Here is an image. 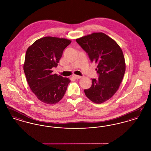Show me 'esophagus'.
<instances>
[{"label": "esophagus", "mask_w": 151, "mask_h": 151, "mask_svg": "<svg viewBox=\"0 0 151 151\" xmlns=\"http://www.w3.org/2000/svg\"><path fill=\"white\" fill-rule=\"evenodd\" d=\"M73 78H75V79H80L81 78V76H78V75H73Z\"/></svg>", "instance_id": "34e87169"}]
</instances>
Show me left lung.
<instances>
[{"mask_svg": "<svg viewBox=\"0 0 151 151\" xmlns=\"http://www.w3.org/2000/svg\"><path fill=\"white\" fill-rule=\"evenodd\" d=\"M86 51L92 62L97 66L99 79L85 89L86 97L93 102L101 104L110 99L118 91L126 70L124 55L115 41L104 33H93L76 40Z\"/></svg>", "mask_w": 151, "mask_h": 151, "instance_id": "left-lung-1", "label": "left lung"}]
</instances>
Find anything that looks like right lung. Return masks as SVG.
Here are the masks:
<instances>
[{"label": "right lung", "mask_w": 151, "mask_h": 151, "mask_svg": "<svg viewBox=\"0 0 151 151\" xmlns=\"http://www.w3.org/2000/svg\"><path fill=\"white\" fill-rule=\"evenodd\" d=\"M71 41L55 37H45L28 48L24 71L31 91L38 99L47 104H57L63 97L71 80L52 74L65 48Z\"/></svg>", "instance_id": "1"}]
</instances>
